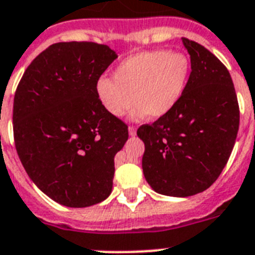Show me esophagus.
<instances>
[{"mask_svg":"<svg viewBox=\"0 0 255 255\" xmlns=\"http://www.w3.org/2000/svg\"><path fill=\"white\" fill-rule=\"evenodd\" d=\"M129 134L131 136H134L136 134V128L135 126H129Z\"/></svg>","mask_w":255,"mask_h":255,"instance_id":"1","label":"esophagus"}]
</instances>
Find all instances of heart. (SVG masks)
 Here are the masks:
<instances>
[{
	"label": "heart",
	"instance_id": "b5f03b06",
	"mask_svg": "<svg viewBox=\"0 0 255 255\" xmlns=\"http://www.w3.org/2000/svg\"><path fill=\"white\" fill-rule=\"evenodd\" d=\"M191 76V63L184 54L151 50L128 56L112 78L97 82L101 103L115 117L124 116L135 103V116L148 113L153 120L166 116L183 97Z\"/></svg>",
	"mask_w": 255,
	"mask_h": 255
}]
</instances>
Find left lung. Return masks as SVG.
<instances>
[{
  "mask_svg": "<svg viewBox=\"0 0 255 255\" xmlns=\"http://www.w3.org/2000/svg\"><path fill=\"white\" fill-rule=\"evenodd\" d=\"M191 56L183 97L166 116L136 134L144 142L142 167L156 192L187 197L221 175L236 140L240 110L226 65L200 43L182 38Z\"/></svg>",
  "mask_w": 255,
  "mask_h": 255,
  "instance_id": "obj_1",
  "label": "left lung"
}]
</instances>
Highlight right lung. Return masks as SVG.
Segmentation results:
<instances>
[{
	"instance_id": "obj_1",
	"label": "right lung",
	"mask_w": 255,
	"mask_h": 255,
	"mask_svg": "<svg viewBox=\"0 0 255 255\" xmlns=\"http://www.w3.org/2000/svg\"><path fill=\"white\" fill-rule=\"evenodd\" d=\"M116 58L102 43H53L28 65L15 91L19 158L33 183L64 206L95 205L112 191L115 154L129 131L101 103L97 82Z\"/></svg>"
}]
</instances>
